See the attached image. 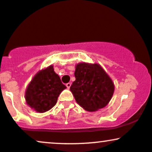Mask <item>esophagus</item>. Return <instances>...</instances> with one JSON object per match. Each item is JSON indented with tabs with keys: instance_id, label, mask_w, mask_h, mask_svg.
I'll return each mask as SVG.
<instances>
[{
	"instance_id": "34e87169",
	"label": "esophagus",
	"mask_w": 152,
	"mask_h": 152,
	"mask_svg": "<svg viewBox=\"0 0 152 152\" xmlns=\"http://www.w3.org/2000/svg\"><path fill=\"white\" fill-rule=\"evenodd\" d=\"M71 83H67L66 84V87H67L68 88H69L71 87Z\"/></svg>"
}]
</instances>
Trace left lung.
<instances>
[{
    "mask_svg": "<svg viewBox=\"0 0 152 152\" xmlns=\"http://www.w3.org/2000/svg\"><path fill=\"white\" fill-rule=\"evenodd\" d=\"M76 80L70 87L76 102L88 111L102 109L114 91L113 81L99 64L81 63L76 66Z\"/></svg>",
    "mask_w": 152,
    "mask_h": 152,
    "instance_id": "obj_1",
    "label": "left lung"
}]
</instances>
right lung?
I'll use <instances>...</instances> for the list:
<instances>
[{
  "label": "right lung",
  "mask_w": 152,
  "mask_h": 152,
  "mask_svg": "<svg viewBox=\"0 0 152 152\" xmlns=\"http://www.w3.org/2000/svg\"><path fill=\"white\" fill-rule=\"evenodd\" d=\"M66 88L53 66H50L39 71L29 83L26 91V103L38 112H46L56 105L59 94Z\"/></svg>",
  "instance_id": "add662e5"
}]
</instances>
